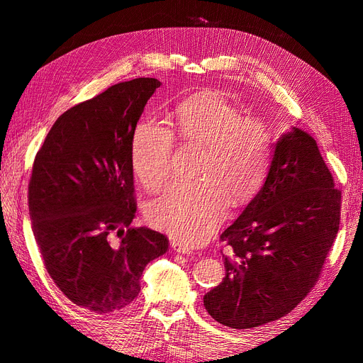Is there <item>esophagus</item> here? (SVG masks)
I'll list each match as a JSON object with an SVG mask.
<instances>
[{"label": "esophagus", "mask_w": 363, "mask_h": 363, "mask_svg": "<svg viewBox=\"0 0 363 363\" xmlns=\"http://www.w3.org/2000/svg\"><path fill=\"white\" fill-rule=\"evenodd\" d=\"M171 248H172L174 251L182 252V255H191V252H192V250H191V248H188L186 245L179 244L177 240H172V242H171Z\"/></svg>", "instance_id": "1"}]
</instances>
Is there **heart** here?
<instances>
[{"mask_svg": "<svg viewBox=\"0 0 363 363\" xmlns=\"http://www.w3.org/2000/svg\"><path fill=\"white\" fill-rule=\"evenodd\" d=\"M172 130L156 116H145L131 135V164L148 191L159 189L172 168L174 133L182 144L201 145L199 180L172 182L145 208L147 221L186 247L204 244L223 223L228 203L242 204L265 182L276 138L265 121L242 116L224 96L207 94L179 103Z\"/></svg>", "mask_w": 363, "mask_h": 363, "instance_id": "1", "label": "heart"}]
</instances>
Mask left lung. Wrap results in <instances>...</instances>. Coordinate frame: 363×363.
Instances as JSON below:
<instances>
[{
	"mask_svg": "<svg viewBox=\"0 0 363 363\" xmlns=\"http://www.w3.org/2000/svg\"><path fill=\"white\" fill-rule=\"evenodd\" d=\"M340 218V191L316 140L292 127L279 138L267 180L221 235L225 277L204 295L215 321L251 328L289 313L311 292Z\"/></svg>",
	"mask_w": 363,
	"mask_h": 363,
	"instance_id": "obj_1",
	"label": "left lung"
}]
</instances>
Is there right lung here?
<instances>
[{
  "label": "right lung",
  "instance_id": "1",
  "mask_svg": "<svg viewBox=\"0 0 363 363\" xmlns=\"http://www.w3.org/2000/svg\"><path fill=\"white\" fill-rule=\"evenodd\" d=\"M160 82L108 87L57 118L28 184L33 233L57 288L95 313L124 309L151 260L169 240L131 227L136 213L131 135Z\"/></svg>",
  "mask_w": 363,
  "mask_h": 363
}]
</instances>
